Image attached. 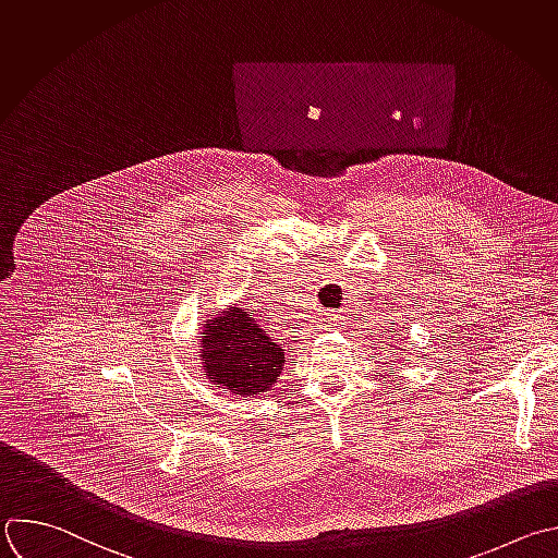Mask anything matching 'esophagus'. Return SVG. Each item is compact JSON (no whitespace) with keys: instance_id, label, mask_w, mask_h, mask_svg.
Returning <instances> with one entry per match:
<instances>
[{"instance_id":"1","label":"esophagus","mask_w":558,"mask_h":558,"mask_svg":"<svg viewBox=\"0 0 558 558\" xmlns=\"http://www.w3.org/2000/svg\"><path fill=\"white\" fill-rule=\"evenodd\" d=\"M326 326H339V322H341V315L339 313H335V311H330V313H326Z\"/></svg>"}]
</instances>
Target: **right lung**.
<instances>
[{
    "label": "right lung",
    "mask_w": 558,
    "mask_h": 558,
    "mask_svg": "<svg viewBox=\"0 0 558 558\" xmlns=\"http://www.w3.org/2000/svg\"><path fill=\"white\" fill-rule=\"evenodd\" d=\"M199 337V367L223 395L258 399L278 384L287 361L284 348L247 308L230 304L217 311L206 319Z\"/></svg>",
    "instance_id": "right-lung-1"
}]
</instances>
